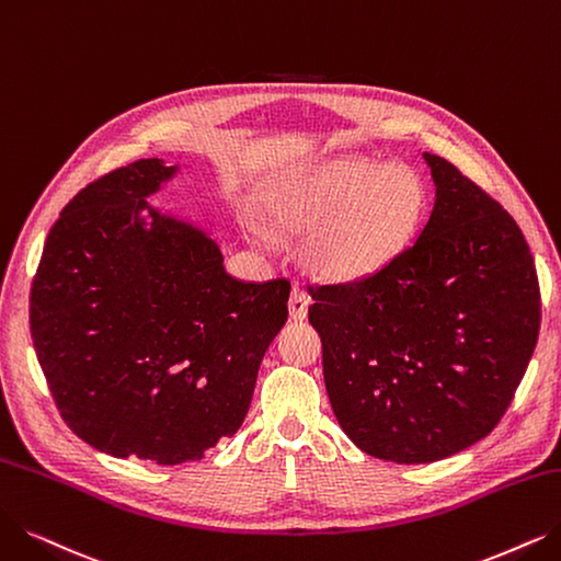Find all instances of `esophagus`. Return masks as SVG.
<instances>
[{
    "label": "esophagus",
    "instance_id": "1",
    "mask_svg": "<svg viewBox=\"0 0 561 561\" xmlns=\"http://www.w3.org/2000/svg\"><path fill=\"white\" fill-rule=\"evenodd\" d=\"M308 304H310L308 295L304 293V289H301L299 285H295V287H293V295H289V318H293L295 322L306 320V316H308Z\"/></svg>",
    "mask_w": 561,
    "mask_h": 561
}]
</instances>
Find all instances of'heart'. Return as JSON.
<instances>
[{
  "label": "heart",
  "instance_id": "obj_1",
  "mask_svg": "<svg viewBox=\"0 0 561 561\" xmlns=\"http://www.w3.org/2000/svg\"><path fill=\"white\" fill-rule=\"evenodd\" d=\"M278 226L306 232L304 257L329 280H362L382 272L416 237L425 214L421 179L400 165L362 156H333L285 170L266 188ZM251 234L268 245L272 232L251 218Z\"/></svg>",
  "mask_w": 561,
  "mask_h": 561
}]
</instances>
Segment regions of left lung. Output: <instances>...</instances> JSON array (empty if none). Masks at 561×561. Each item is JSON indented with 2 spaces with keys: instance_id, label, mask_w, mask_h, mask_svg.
I'll list each match as a JSON object with an SVG mask.
<instances>
[{
  "instance_id": "8db88e82",
  "label": "left lung",
  "mask_w": 561,
  "mask_h": 561,
  "mask_svg": "<svg viewBox=\"0 0 561 561\" xmlns=\"http://www.w3.org/2000/svg\"><path fill=\"white\" fill-rule=\"evenodd\" d=\"M435 205L416 241L368 278L310 287L324 385L345 435L373 458L423 465L495 428L541 327L529 245L508 211L423 153Z\"/></svg>"
}]
</instances>
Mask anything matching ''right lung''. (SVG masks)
Masks as SVG:
<instances>
[{
  "mask_svg": "<svg viewBox=\"0 0 561 561\" xmlns=\"http://www.w3.org/2000/svg\"><path fill=\"white\" fill-rule=\"evenodd\" d=\"M182 170L142 159L82 188L36 268L30 324L69 428L115 458L199 460L251 408L287 280L243 283L216 237L149 197Z\"/></svg>",
  "mask_w": 561,
  "mask_h": 561,
  "instance_id": "add662e5",
  "label": "right lung"
}]
</instances>
